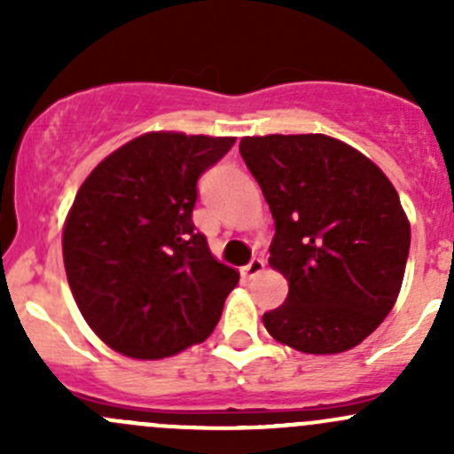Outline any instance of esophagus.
I'll use <instances>...</instances> for the list:
<instances>
[{"label":"esophagus","mask_w":454,"mask_h":454,"mask_svg":"<svg viewBox=\"0 0 454 454\" xmlns=\"http://www.w3.org/2000/svg\"><path fill=\"white\" fill-rule=\"evenodd\" d=\"M263 265H265L263 259H259V256H253V259H250V263L241 268V274H244L246 278H253L261 272V270H263Z\"/></svg>","instance_id":"esophagus-1"}]
</instances>
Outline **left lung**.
<instances>
[{
	"label": "left lung",
	"instance_id": "left-lung-1",
	"mask_svg": "<svg viewBox=\"0 0 454 454\" xmlns=\"http://www.w3.org/2000/svg\"><path fill=\"white\" fill-rule=\"evenodd\" d=\"M239 151L274 219L270 265L290 286L263 314L268 333L303 354L360 345L404 278L411 226L397 191L360 151L323 134L241 138Z\"/></svg>",
	"mask_w": 454,
	"mask_h": 454
}]
</instances>
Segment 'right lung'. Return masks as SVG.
Segmentation results:
<instances>
[{"label": "right lung", "instance_id": "1", "mask_svg": "<svg viewBox=\"0 0 454 454\" xmlns=\"http://www.w3.org/2000/svg\"><path fill=\"white\" fill-rule=\"evenodd\" d=\"M235 138L151 131L103 160L76 193L63 263L76 305L118 354L158 360L213 333L237 270L195 231L201 173Z\"/></svg>", "mask_w": 454, "mask_h": 454}]
</instances>
